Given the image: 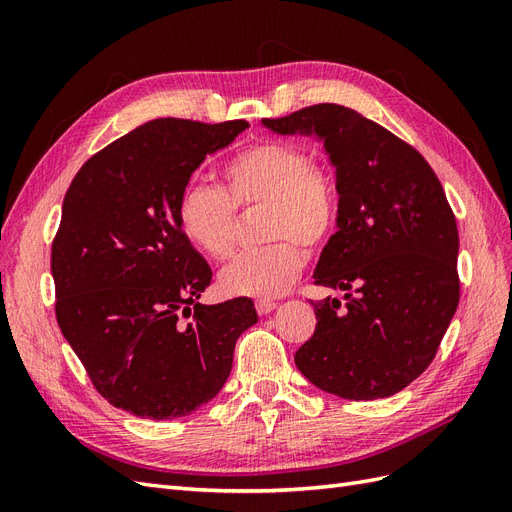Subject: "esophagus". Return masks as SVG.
<instances>
[{
	"label": "esophagus",
	"mask_w": 512,
	"mask_h": 512,
	"mask_svg": "<svg viewBox=\"0 0 512 512\" xmlns=\"http://www.w3.org/2000/svg\"><path fill=\"white\" fill-rule=\"evenodd\" d=\"M277 307V303L275 301H256V312L260 314V316H267V314H271L273 309Z\"/></svg>",
	"instance_id": "34e87169"
}]
</instances>
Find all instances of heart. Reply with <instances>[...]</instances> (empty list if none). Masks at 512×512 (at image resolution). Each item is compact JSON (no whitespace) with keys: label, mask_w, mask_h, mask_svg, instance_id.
Here are the masks:
<instances>
[{"label":"heart","mask_w":512,"mask_h":512,"mask_svg":"<svg viewBox=\"0 0 512 512\" xmlns=\"http://www.w3.org/2000/svg\"><path fill=\"white\" fill-rule=\"evenodd\" d=\"M224 179L226 190L207 181L185 185L177 200L179 228L200 252L222 260L235 247L237 207L271 203L267 237L277 243L230 260L220 271V288L235 297H280L305 267L298 244L316 250L333 235L335 183L303 147L286 141H260L237 151L224 166Z\"/></svg>","instance_id":"1"}]
</instances>
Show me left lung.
<instances>
[{"label": "left lung", "instance_id": "left-lung-1", "mask_svg": "<svg viewBox=\"0 0 512 512\" xmlns=\"http://www.w3.org/2000/svg\"><path fill=\"white\" fill-rule=\"evenodd\" d=\"M262 126L320 138L339 194L314 280L346 290V303L312 301L316 331L294 363L342 399L391 397L429 367L459 303V232L442 183L414 147L346 106L314 104Z\"/></svg>", "mask_w": 512, "mask_h": 512}]
</instances>
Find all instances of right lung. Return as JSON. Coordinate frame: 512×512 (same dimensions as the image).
Segmentation results:
<instances>
[{
  "label": "right lung",
  "mask_w": 512,
  "mask_h": 512,
  "mask_svg": "<svg viewBox=\"0 0 512 512\" xmlns=\"http://www.w3.org/2000/svg\"><path fill=\"white\" fill-rule=\"evenodd\" d=\"M243 119H153L91 156L61 207L51 250L55 316L96 391L134 416H188L220 393L252 299L198 303L211 269L177 220V200Z\"/></svg>",
  "instance_id": "right-lung-1"
}]
</instances>
